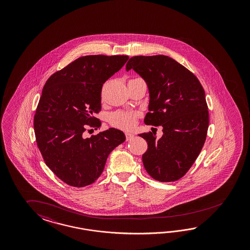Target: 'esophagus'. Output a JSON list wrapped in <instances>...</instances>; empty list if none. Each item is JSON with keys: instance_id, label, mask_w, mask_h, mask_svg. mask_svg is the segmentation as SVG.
<instances>
[{"instance_id": "1", "label": "esophagus", "mask_w": 250, "mask_h": 250, "mask_svg": "<svg viewBox=\"0 0 250 250\" xmlns=\"http://www.w3.org/2000/svg\"><path fill=\"white\" fill-rule=\"evenodd\" d=\"M125 137H126V140H130L131 138L134 137V134L130 132H125Z\"/></svg>"}]
</instances>
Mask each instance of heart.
I'll list each match as a JSON object with an SVG mask.
<instances>
[{"mask_svg": "<svg viewBox=\"0 0 250 250\" xmlns=\"http://www.w3.org/2000/svg\"><path fill=\"white\" fill-rule=\"evenodd\" d=\"M138 116L137 112H128L119 110L114 112L109 116V123L112 126L116 128L128 130L132 128Z\"/></svg>", "mask_w": 250, "mask_h": 250, "instance_id": "obj_1", "label": "heart"}]
</instances>
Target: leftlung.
Wrapping results in <instances>:
<instances>
[{
	"label": "left lung",
	"instance_id": "8db88e82",
	"mask_svg": "<svg viewBox=\"0 0 250 250\" xmlns=\"http://www.w3.org/2000/svg\"><path fill=\"white\" fill-rule=\"evenodd\" d=\"M125 68L134 69L148 87L145 124L163 127L159 139L152 132L139 135L147 142L145 168L159 182H175L187 173L205 145L209 125L205 90L188 68L164 55L133 57Z\"/></svg>",
	"mask_w": 250,
	"mask_h": 250
}]
</instances>
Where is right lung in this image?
<instances>
[{"label": "right lung", "instance_id": "add662e5", "mask_svg": "<svg viewBox=\"0 0 250 250\" xmlns=\"http://www.w3.org/2000/svg\"><path fill=\"white\" fill-rule=\"evenodd\" d=\"M128 59L124 55L81 57L45 83L34 117L36 140L46 166L69 186L95 182L109 154L125 140L118 129L91 137L84 133L101 126L94 115L102 108L103 85Z\"/></svg>", "mask_w": 250, "mask_h": 250}]
</instances>
